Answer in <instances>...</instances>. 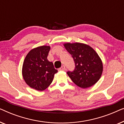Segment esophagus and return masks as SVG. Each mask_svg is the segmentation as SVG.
Segmentation results:
<instances>
[{
  "label": "esophagus",
  "mask_w": 124,
  "mask_h": 124,
  "mask_svg": "<svg viewBox=\"0 0 124 124\" xmlns=\"http://www.w3.org/2000/svg\"><path fill=\"white\" fill-rule=\"evenodd\" d=\"M59 70H66V68L64 65H62V67H61L60 69H59Z\"/></svg>",
  "instance_id": "1"
}]
</instances>
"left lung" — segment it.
<instances>
[{"instance_id": "obj_1", "label": "left lung", "mask_w": 124, "mask_h": 124, "mask_svg": "<svg viewBox=\"0 0 124 124\" xmlns=\"http://www.w3.org/2000/svg\"><path fill=\"white\" fill-rule=\"evenodd\" d=\"M75 63L73 71L67 72L73 82L82 89L90 87L98 82L103 72V64L92 47L81 43L64 45Z\"/></svg>"}]
</instances>
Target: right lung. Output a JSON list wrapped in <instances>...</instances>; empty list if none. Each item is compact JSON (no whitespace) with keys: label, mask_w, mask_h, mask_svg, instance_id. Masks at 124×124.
Returning a JSON list of instances; mask_svg holds the SVG:
<instances>
[{"label":"right lung","mask_w":124,"mask_h":124,"mask_svg":"<svg viewBox=\"0 0 124 124\" xmlns=\"http://www.w3.org/2000/svg\"><path fill=\"white\" fill-rule=\"evenodd\" d=\"M50 50V47L47 46L32 49L23 62L22 69L23 79L30 87L38 91L47 89L57 72L53 63L47 60Z\"/></svg>","instance_id":"add662e5"}]
</instances>
